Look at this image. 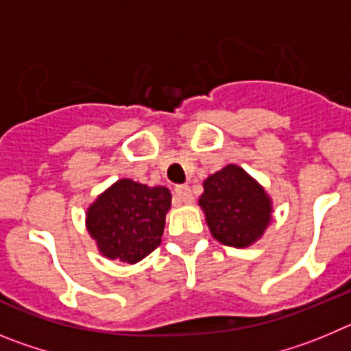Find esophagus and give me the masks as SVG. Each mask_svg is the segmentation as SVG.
<instances>
[{
    "instance_id": "obj_1",
    "label": "esophagus",
    "mask_w": 351,
    "mask_h": 351,
    "mask_svg": "<svg viewBox=\"0 0 351 351\" xmlns=\"http://www.w3.org/2000/svg\"><path fill=\"white\" fill-rule=\"evenodd\" d=\"M176 200L182 204L193 202V195H191L190 186H186V184L176 186Z\"/></svg>"
}]
</instances>
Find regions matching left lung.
Wrapping results in <instances>:
<instances>
[{
  "instance_id": "left-lung-1",
  "label": "left lung",
  "mask_w": 351,
  "mask_h": 351,
  "mask_svg": "<svg viewBox=\"0 0 351 351\" xmlns=\"http://www.w3.org/2000/svg\"><path fill=\"white\" fill-rule=\"evenodd\" d=\"M200 207L214 239L246 247L262 237L271 221V200L241 167L226 165L204 181Z\"/></svg>"
}]
</instances>
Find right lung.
I'll return each mask as SVG.
<instances>
[{
  "mask_svg": "<svg viewBox=\"0 0 351 351\" xmlns=\"http://www.w3.org/2000/svg\"><path fill=\"white\" fill-rule=\"evenodd\" d=\"M170 202L165 186L121 179L88 209V230L101 255L135 263L160 246Z\"/></svg>",
  "mask_w": 351,
  "mask_h": 351,
  "instance_id": "1",
  "label": "right lung"
}]
</instances>
